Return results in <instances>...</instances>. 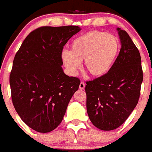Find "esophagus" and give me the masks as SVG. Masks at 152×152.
Returning <instances> with one entry per match:
<instances>
[{
	"instance_id": "34e87169",
	"label": "esophagus",
	"mask_w": 152,
	"mask_h": 152,
	"mask_svg": "<svg viewBox=\"0 0 152 152\" xmlns=\"http://www.w3.org/2000/svg\"><path fill=\"white\" fill-rule=\"evenodd\" d=\"M85 86H86L85 83H84L83 81H82V82H80V85H79L80 89H84V88H85Z\"/></svg>"
}]
</instances>
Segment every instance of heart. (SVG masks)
Instances as JSON below:
<instances>
[{"instance_id": "heart-1", "label": "heart", "mask_w": 152, "mask_h": 152, "mask_svg": "<svg viewBox=\"0 0 152 152\" xmlns=\"http://www.w3.org/2000/svg\"><path fill=\"white\" fill-rule=\"evenodd\" d=\"M119 49L115 36L98 31H93L75 39L70 52L64 51L62 61L67 71L75 75L84 61V69L94 77L106 74L112 66Z\"/></svg>"}]
</instances>
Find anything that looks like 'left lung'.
<instances>
[{
    "instance_id": "left-lung-1",
    "label": "left lung",
    "mask_w": 152,
    "mask_h": 152,
    "mask_svg": "<svg viewBox=\"0 0 152 152\" xmlns=\"http://www.w3.org/2000/svg\"><path fill=\"white\" fill-rule=\"evenodd\" d=\"M118 31L121 48L115 63L107 73L86 83L88 118L104 131L126 121L137 104L143 79L139 50L125 30Z\"/></svg>"
}]
</instances>
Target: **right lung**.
<instances>
[{
  "label": "right lung",
  "mask_w": 152,
  "mask_h": 152,
  "mask_svg": "<svg viewBox=\"0 0 152 152\" xmlns=\"http://www.w3.org/2000/svg\"><path fill=\"white\" fill-rule=\"evenodd\" d=\"M77 26H42L28 34L13 61L10 76L13 106L33 130L46 133L62 121L80 80L64 74V46Z\"/></svg>",
  "instance_id": "right-lung-1"
}]
</instances>
